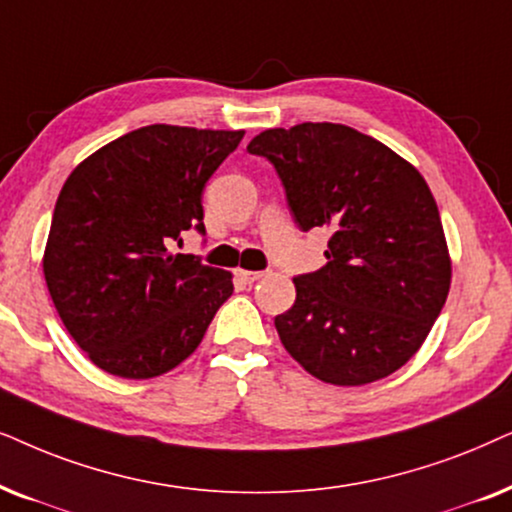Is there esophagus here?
I'll list each match as a JSON object with an SVG mask.
<instances>
[{
  "label": "esophagus",
  "instance_id": "1",
  "mask_svg": "<svg viewBox=\"0 0 512 512\" xmlns=\"http://www.w3.org/2000/svg\"><path fill=\"white\" fill-rule=\"evenodd\" d=\"M236 276H238V281H243L245 285H252V283L260 281V278H262L264 274H262V271H245V269H238Z\"/></svg>",
  "mask_w": 512,
  "mask_h": 512
}]
</instances>
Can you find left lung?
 Instances as JSON below:
<instances>
[{"mask_svg":"<svg viewBox=\"0 0 512 512\" xmlns=\"http://www.w3.org/2000/svg\"><path fill=\"white\" fill-rule=\"evenodd\" d=\"M250 154L274 163L299 229H330L325 267L292 278L276 316L285 351L313 377L363 386L400 370L445 306L452 260L417 168L342 124L269 128Z\"/></svg>","mask_w":512,"mask_h":512,"instance_id":"left-lung-1","label":"left lung"}]
</instances>
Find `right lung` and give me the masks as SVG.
Listing matches in <instances>:
<instances>
[{
	"label": "right lung",
	"mask_w": 512,
	"mask_h": 512,
	"mask_svg": "<svg viewBox=\"0 0 512 512\" xmlns=\"http://www.w3.org/2000/svg\"><path fill=\"white\" fill-rule=\"evenodd\" d=\"M245 131L154 124L121 135L65 180L44 250L63 325L100 370L152 379L187 360L234 283L170 252L203 227V187Z\"/></svg>",
	"instance_id": "right-lung-1"
}]
</instances>
